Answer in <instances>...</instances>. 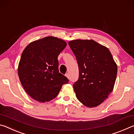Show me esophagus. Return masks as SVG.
<instances>
[{"label":"esophagus","mask_w":134,"mask_h":134,"mask_svg":"<svg viewBox=\"0 0 134 134\" xmlns=\"http://www.w3.org/2000/svg\"><path fill=\"white\" fill-rule=\"evenodd\" d=\"M65 75H66V77H67L69 79V74H66Z\"/></svg>","instance_id":"esophagus-1"}]
</instances>
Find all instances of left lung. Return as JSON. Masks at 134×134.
I'll use <instances>...</instances> for the list:
<instances>
[{"mask_svg": "<svg viewBox=\"0 0 134 134\" xmlns=\"http://www.w3.org/2000/svg\"><path fill=\"white\" fill-rule=\"evenodd\" d=\"M69 45L77 60L78 80L73 87L77 99L88 107L99 106L113 91L118 66L108 48L93 40H74Z\"/></svg>", "mask_w": 134, "mask_h": 134, "instance_id": "1", "label": "left lung"}]
</instances>
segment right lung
Segmentation results:
<instances>
[{
	"label": "right lung",
	"instance_id": "right-lung-1",
	"mask_svg": "<svg viewBox=\"0 0 134 134\" xmlns=\"http://www.w3.org/2000/svg\"><path fill=\"white\" fill-rule=\"evenodd\" d=\"M62 39L44 37L30 43L19 60L18 74L22 85L31 97L46 103L54 99L68 80L58 70V57L66 46Z\"/></svg>",
	"mask_w": 134,
	"mask_h": 134
}]
</instances>
